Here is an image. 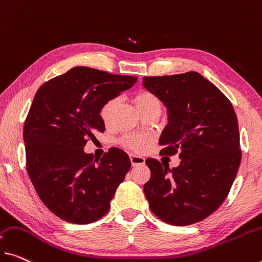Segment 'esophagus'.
I'll return each mask as SVG.
<instances>
[{
	"instance_id": "obj_1",
	"label": "esophagus",
	"mask_w": 262,
	"mask_h": 262,
	"mask_svg": "<svg viewBox=\"0 0 262 262\" xmlns=\"http://www.w3.org/2000/svg\"><path fill=\"white\" fill-rule=\"evenodd\" d=\"M130 160H131L132 166H137V165H144L145 164V159L143 158V157H140V156L131 155L130 156Z\"/></svg>"
}]
</instances>
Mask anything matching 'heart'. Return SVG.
<instances>
[{"label": "heart", "mask_w": 262, "mask_h": 262, "mask_svg": "<svg viewBox=\"0 0 262 262\" xmlns=\"http://www.w3.org/2000/svg\"><path fill=\"white\" fill-rule=\"evenodd\" d=\"M119 102V97H112L110 99H107L106 102L103 104L102 108H100V118H102L104 123L107 124L111 122L112 115H114L115 108L118 105ZM135 103L139 111L145 110V108L154 105H160L159 99L157 98L154 94L147 91L139 92V94L135 97ZM148 140H150V137L147 135L127 134L120 138L119 143L122 144L124 147L128 148V150L134 152H142L145 150V147L147 146Z\"/></svg>", "instance_id": "obj_1"}]
</instances>
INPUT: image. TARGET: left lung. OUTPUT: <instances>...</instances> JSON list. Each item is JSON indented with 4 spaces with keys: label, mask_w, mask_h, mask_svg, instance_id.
Masks as SVG:
<instances>
[{
    "label": "left lung",
    "mask_w": 262,
    "mask_h": 262,
    "mask_svg": "<svg viewBox=\"0 0 262 262\" xmlns=\"http://www.w3.org/2000/svg\"><path fill=\"white\" fill-rule=\"evenodd\" d=\"M143 85L167 108L162 154L179 152V166L145 163L151 211L165 223L186 226L212 214L226 199L241 162L238 119L231 102L198 72L144 77Z\"/></svg>",
    "instance_id": "1"
}]
</instances>
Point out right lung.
<instances>
[{"label":"right lung","instance_id":"right-lung-1","mask_svg":"<svg viewBox=\"0 0 262 262\" xmlns=\"http://www.w3.org/2000/svg\"><path fill=\"white\" fill-rule=\"evenodd\" d=\"M136 82L134 76L76 67L36 92L23 130L27 171L39 199L58 218L85 225L108 212L130 158L111 147L96 160L84 146L105 130L103 104Z\"/></svg>","mask_w":262,"mask_h":262}]
</instances>
